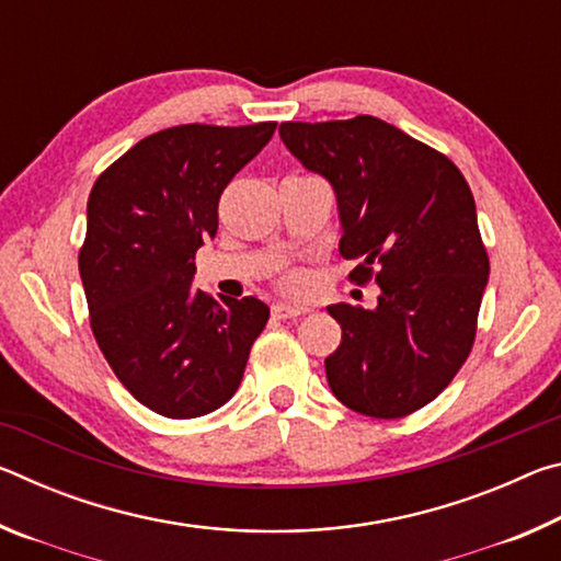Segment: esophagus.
<instances>
[{
  "label": "esophagus",
  "instance_id": "obj_1",
  "mask_svg": "<svg viewBox=\"0 0 561 561\" xmlns=\"http://www.w3.org/2000/svg\"><path fill=\"white\" fill-rule=\"evenodd\" d=\"M272 314L277 319H297V317H304L309 314V307H301V304H274L272 307Z\"/></svg>",
  "mask_w": 561,
  "mask_h": 561
}]
</instances>
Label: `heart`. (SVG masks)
I'll list each match as a JSON object with an SVG mask.
<instances>
[{"label":"heart","mask_w":561,"mask_h":561,"mask_svg":"<svg viewBox=\"0 0 561 561\" xmlns=\"http://www.w3.org/2000/svg\"><path fill=\"white\" fill-rule=\"evenodd\" d=\"M279 284H282V287L287 289V291H299L301 284H304V277H301L299 272H287V274H284V277L279 279Z\"/></svg>","instance_id":"heart-1"}]
</instances>
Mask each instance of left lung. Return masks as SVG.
<instances>
[{
  "label": "left lung",
  "mask_w": 561,
  "mask_h": 561,
  "mask_svg": "<svg viewBox=\"0 0 561 561\" xmlns=\"http://www.w3.org/2000/svg\"><path fill=\"white\" fill-rule=\"evenodd\" d=\"M279 136L336 190L348 282L381 287L378 307L334 304L341 344L327 364L334 396L371 417H405L468 360L490 257L468 180L440 150L374 116L287 121Z\"/></svg>",
  "instance_id": "left-lung-1"
}]
</instances>
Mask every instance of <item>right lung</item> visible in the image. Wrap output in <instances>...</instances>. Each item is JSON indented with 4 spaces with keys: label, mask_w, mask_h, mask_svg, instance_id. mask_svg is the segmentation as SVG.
Listing matches in <instances>:
<instances>
[{
    "label": "right lung",
    "mask_w": 561,
    "mask_h": 561,
    "mask_svg": "<svg viewBox=\"0 0 561 561\" xmlns=\"http://www.w3.org/2000/svg\"><path fill=\"white\" fill-rule=\"evenodd\" d=\"M274 121L185 123L138 140L89 195L79 272L91 331L138 403L187 421L240 388L270 307L193 289L195 252L217 232L227 183L270 144Z\"/></svg>",
    "instance_id": "right-lung-1"
}]
</instances>
